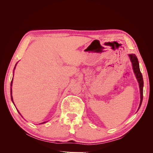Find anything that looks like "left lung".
Wrapping results in <instances>:
<instances>
[{"instance_id": "left-lung-1", "label": "left lung", "mask_w": 153, "mask_h": 153, "mask_svg": "<svg viewBox=\"0 0 153 153\" xmlns=\"http://www.w3.org/2000/svg\"><path fill=\"white\" fill-rule=\"evenodd\" d=\"M129 58H130L131 62L132 63L133 71H134V73H135V75L137 79L138 80V84H139L140 92V105H139V107H138V109H139L140 106H141L142 102V100H143V78H142V73L140 70L139 63H138V59H137L136 55L135 54H129Z\"/></svg>"}]
</instances>
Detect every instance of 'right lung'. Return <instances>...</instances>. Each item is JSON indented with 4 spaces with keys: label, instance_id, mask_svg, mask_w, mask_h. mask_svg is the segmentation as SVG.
<instances>
[{
    "label": "right lung",
    "instance_id": "1",
    "mask_svg": "<svg viewBox=\"0 0 153 153\" xmlns=\"http://www.w3.org/2000/svg\"><path fill=\"white\" fill-rule=\"evenodd\" d=\"M17 64V63H16ZM16 65H15V68H14V69H15V67H16ZM12 84H13V80H11V86L12 87ZM11 100H12V101H13V103H14V102H13V96H12V88H11ZM14 105H15V103H14ZM17 111L18 112V113H19L20 114V113L19 112V111H18V110H17ZM21 115V114H20ZM22 116V115H21ZM46 122H44V123H41V124H43V123H45Z\"/></svg>",
    "mask_w": 153,
    "mask_h": 153
}]
</instances>
